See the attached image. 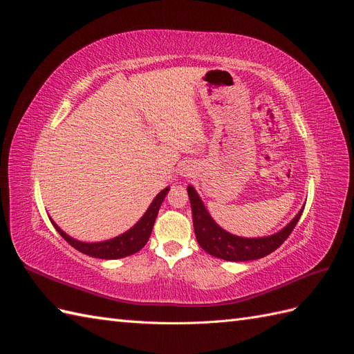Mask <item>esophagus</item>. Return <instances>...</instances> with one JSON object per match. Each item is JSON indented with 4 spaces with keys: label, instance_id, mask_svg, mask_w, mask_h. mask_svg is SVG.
I'll return each instance as SVG.
<instances>
[{
    "label": "esophagus",
    "instance_id": "obj_1",
    "mask_svg": "<svg viewBox=\"0 0 354 354\" xmlns=\"http://www.w3.org/2000/svg\"><path fill=\"white\" fill-rule=\"evenodd\" d=\"M194 171H195L194 165L189 164V162L183 164V165H181V168H180V173H181V176H185V177H190L192 174H194Z\"/></svg>",
    "mask_w": 354,
    "mask_h": 354
}]
</instances>
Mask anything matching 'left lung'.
Instances as JSON below:
<instances>
[{"label":"left lung","instance_id":"left-lung-1","mask_svg":"<svg viewBox=\"0 0 354 354\" xmlns=\"http://www.w3.org/2000/svg\"><path fill=\"white\" fill-rule=\"evenodd\" d=\"M187 194L190 199L192 218H194V229L198 243L209 255L226 261H250L269 255L270 252L279 248L289 234H291L304 209L303 205L297 216L283 229L273 234H269V236L242 238L224 230L214 221L205 205H203L202 199L199 198L198 192L192 185L187 186Z\"/></svg>","mask_w":354,"mask_h":354}]
</instances>
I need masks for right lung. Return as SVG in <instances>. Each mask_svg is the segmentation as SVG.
I'll list each match as a JSON object with an SVG mask.
<instances>
[{
  "label": "right lung",
  "instance_id": "add662e5",
  "mask_svg": "<svg viewBox=\"0 0 354 354\" xmlns=\"http://www.w3.org/2000/svg\"><path fill=\"white\" fill-rule=\"evenodd\" d=\"M169 187H165L164 190L159 192V194L155 196V199L152 201L151 205H149V208L146 209V212L143 214V217L138 220L131 229H128L122 234H118V236L108 241L82 242L78 239H73L68 233L63 232L55 221L51 218L50 220L53 223V226H55L56 230L60 233V236L80 252L94 257V259H102V260L124 259V257L138 252L147 243L149 238H151L155 220L158 217L160 203L164 202Z\"/></svg>",
  "mask_w": 354,
  "mask_h": 354
}]
</instances>
